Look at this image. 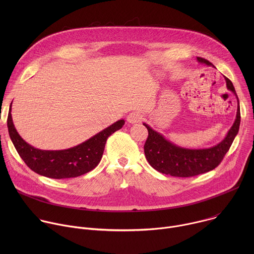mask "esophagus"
<instances>
[{"instance_id":"obj_1","label":"esophagus","mask_w":254,"mask_h":254,"mask_svg":"<svg viewBox=\"0 0 254 254\" xmlns=\"http://www.w3.org/2000/svg\"><path fill=\"white\" fill-rule=\"evenodd\" d=\"M140 121H141V115L136 113V112L130 113L127 116V123H129V124H137Z\"/></svg>"}]
</instances>
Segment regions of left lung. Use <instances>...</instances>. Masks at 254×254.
Returning a JSON list of instances; mask_svg holds the SVG:
<instances>
[{"instance_id": "obj_1", "label": "left lung", "mask_w": 254, "mask_h": 254, "mask_svg": "<svg viewBox=\"0 0 254 254\" xmlns=\"http://www.w3.org/2000/svg\"><path fill=\"white\" fill-rule=\"evenodd\" d=\"M198 62L212 65L208 60L197 57ZM227 88L237 98L236 119L223 140L208 149H187L179 147L168 140L163 134L154 130L149 125L143 124L148 128L149 135L143 146L144 155L149 164L158 172L174 177H193L215 169L223 160L238 133L240 126L239 100L232 82L225 77Z\"/></svg>"}]
</instances>
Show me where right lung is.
Returning <instances> with one entry per match:
<instances>
[{
    "label": "right lung",
    "mask_w": 254,
    "mask_h": 254,
    "mask_svg": "<svg viewBox=\"0 0 254 254\" xmlns=\"http://www.w3.org/2000/svg\"><path fill=\"white\" fill-rule=\"evenodd\" d=\"M11 106L12 103L8 116V130L18 154L32 171L52 179L75 178L93 170L102 158L107 137L125 125V121L120 120L73 148L44 151L32 147L18 133L13 124Z\"/></svg>",
    "instance_id": "obj_1"
}]
</instances>
